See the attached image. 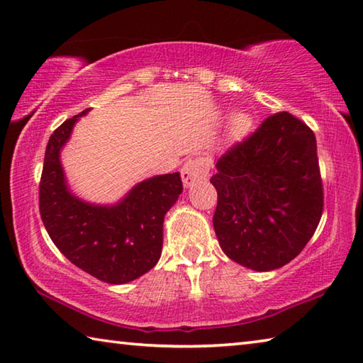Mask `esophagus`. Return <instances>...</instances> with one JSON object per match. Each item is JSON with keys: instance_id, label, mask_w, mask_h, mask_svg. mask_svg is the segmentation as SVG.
Returning a JSON list of instances; mask_svg holds the SVG:
<instances>
[{"instance_id": "obj_1", "label": "esophagus", "mask_w": 363, "mask_h": 363, "mask_svg": "<svg viewBox=\"0 0 363 363\" xmlns=\"http://www.w3.org/2000/svg\"><path fill=\"white\" fill-rule=\"evenodd\" d=\"M208 170L210 161L205 158H196L184 162V166L182 167V180L184 183V186H191V184H194L196 182L207 179Z\"/></svg>"}]
</instances>
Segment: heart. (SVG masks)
Here are the masks:
<instances>
[{
	"mask_svg": "<svg viewBox=\"0 0 363 363\" xmlns=\"http://www.w3.org/2000/svg\"><path fill=\"white\" fill-rule=\"evenodd\" d=\"M251 126H252L251 115L245 112L237 113L234 120H232V135H234L235 139H242L243 135H246L251 131Z\"/></svg>",
	"mask_w": 363,
	"mask_h": 363,
	"instance_id": "b5f03b06",
	"label": "heart"
}]
</instances>
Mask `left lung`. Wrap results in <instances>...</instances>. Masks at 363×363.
Listing matches in <instances>:
<instances>
[{"mask_svg":"<svg viewBox=\"0 0 363 363\" xmlns=\"http://www.w3.org/2000/svg\"><path fill=\"white\" fill-rule=\"evenodd\" d=\"M210 183L213 228L232 261L257 272L291 262L310 242L324 210V188L310 126L289 112L267 117L216 162Z\"/></svg>","mask_w":363,"mask_h":363,"instance_id":"left-lung-1","label":"left lung"}]
</instances>
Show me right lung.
Here are the masks:
<instances>
[{"mask_svg": "<svg viewBox=\"0 0 363 363\" xmlns=\"http://www.w3.org/2000/svg\"><path fill=\"white\" fill-rule=\"evenodd\" d=\"M67 118L50 135L39 182V211L55 246L66 259L104 283L123 284L142 277L160 261L164 215L183 191L180 174L139 183L118 205L82 202L66 188L60 150L74 123Z\"/></svg>", "mask_w": 363, "mask_h": 363, "instance_id": "obj_1", "label": "right lung"}]
</instances>
